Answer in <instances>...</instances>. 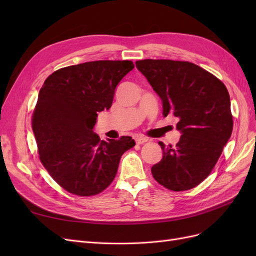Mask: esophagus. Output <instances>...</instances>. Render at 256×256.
<instances>
[{"label":"esophagus","instance_id":"1","mask_svg":"<svg viewBox=\"0 0 256 256\" xmlns=\"http://www.w3.org/2000/svg\"><path fill=\"white\" fill-rule=\"evenodd\" d=\"M145 142H147V138L144 136H136V144H144Z\"/></svg>","mask_w":256,"mask_h":256}]
</instances>
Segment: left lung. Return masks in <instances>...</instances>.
Returning <instances> with one entry per match:
<instances>
[{
	"mask_svg": "<svg viewBox=\"0 0 256 256\" xmlns=\"http://www.w3.org/2000/svg\"><path fill=\"white\" fill-rule=\"evenodd\" d=\"M136 65L162 100L164 118L180 120V141L175 146L159 142L164 157L152 174L168 190L194 188L210 174L233 131L226 85L190 62L142 60Z\"/></svg>",
	"mask_w": 256,
	"mask_h": 256,
	"instance_id": "1",
	"label": "left lung"
}]
</instances>
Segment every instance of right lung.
Listing matches in <instances>:
<instances>
[{
  "label": "right lung",
  "instance_id": "1",
  "mask_svg": "<svg viewBox=\"0 0 256 256\" xmlns=\"http://www.w3.org/2000/svg\"><path fill=\"white\" fill-rule=\"evenodd\" d=\"M131 60H94L60 68L38 94L32 127L42 166L66 191L96 196L113 182L122 154L136 145L131 136L100 138L92 129L98 112L109 110Z\"/></svg>",
  "mask_w": 256,
  "mask_h": 256
}]
</instances>
